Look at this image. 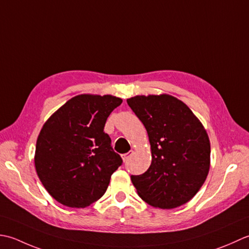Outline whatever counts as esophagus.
Returning <instances> with one entry per match:
<instances>
[{"label":"esophagus","mask_w":249,"mask_h":249,"mask_svg":"<svg viewBox=\"0 0 249 249\" xmlns=\"http://www.w3.org/2000/svg\"><path fill=\"white\" fill-rule=\"evenodd\" d=\"M133 155V151H129V153H126V154H124V155H121V158H123V160H124V162H125L126 160H128L130 157Z\"/></svg>","instance_id":"1"}]
</instances>
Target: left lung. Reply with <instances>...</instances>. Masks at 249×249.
<instances>
[{
    "label": "left lung",
    "instance_id": "8db88e82",
    "mask_svg": "<svg viewBox=\"0 0 249 249\" xmlns=\"http://www.w3.org/2000/svg\"><path fill=\"white\" fill-rule=\"evenodd\" d=\"M147 130L151 164L131 175L139 196L148 204L170 210L194 197L210 170L211 144L202 124L181 101L169 94L126 100Z\"/></svg>",
    "mask_w": 249,
    "mask_h": 249
}]
</instances>
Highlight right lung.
<instances>
[{"instance_id": "obj_1", "label": "right lung", "mask_w": 249, "mask_h": 249, "mask_svg": "<svg viewBox=\"0 0 249 249\" xmlns=\"http://www.w3.org/2000/svg\"><path fill=\"white\" fill-rule=\"evenodd\" d=\"M123 100L113 95L82 94L69 100L39 132L35 169L54 200L86 207L107 189L111 174L123 164L104 125Z\"/></svg>"}]
</instances>
